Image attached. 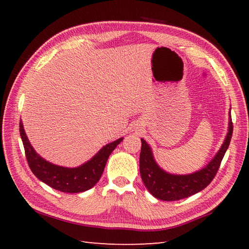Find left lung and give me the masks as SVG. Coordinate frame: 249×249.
I'll use <instances>...</instances> for the list:
<instances>
[{"label": "left lung", "mask_w": 249, "mask_h": 249, "mask_svg": "<svg viewBox=\"0 0 249 249\" xmlns=\"http://www.w3.org/2000/svg\"><path fill=\"white\" fill-rule=\"evenodd\" d=\"M232 133H233V123L230 119L226 140L212 161H210L209 165L202 170L188 176H173L161 170L153 158L150 146L143 139H141L139 167L145 187L155 198L163 201L181 200L201 192L213 181L217 173L225 153L230 144Z\"/></svg>", "instance_id": "obj_1"}]
</instances>
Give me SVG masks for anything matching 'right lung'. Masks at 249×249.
<instances>
[{
	"mask_svg": "<svg viewBox=\"0 0 249 249\" xmlns=\"http://www.w3.org/2000/svg\"><path fill=\"white\" fill-rule=\"evenodd\" d=\"M20 136L24 146L29 167L37 178L50 187L63 193H81L92 188L102 177L108 157L123 138L105 145L91 160L78 168H64L46 161L32 147L24 133L22 123L19 125Z\"/></svg>",
	"mask_w": 249,
	"mask_h": 249,
	"instance_id": "add662e5",
	"label": "right lung"
}]
</instances>
